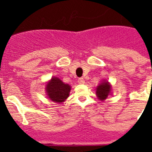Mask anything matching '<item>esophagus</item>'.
Listing matches in <instances>:
<instances>
[{"mask_svg":"<svg viewBox=\"0 0 152 152\" xmlns=\"http://www.w3.org/2000/svg\"><path fill=\"white\" fill-rule=\"evenodd\" d=\"M77 82L79 83V84H84V79L83 78V77H80V78H78V80H77Z\"/></svg>","mask_w":152,"mask_h":152,"instance_id":"1","label":"esophagus"}]
</instances>
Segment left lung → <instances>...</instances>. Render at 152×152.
Listing matches in <instances>:
<instances>
[{"label": "left lung", "mask_w": 152, "mask_h": 152, "mask_svg": "<svg viewBox=\"0 0 152 152\" xmlns=\"http://www.w3.org/2000/svg\"><path fill=\"white\" fill-rule=\"evenodd\" d=\"M96 94L100 100H104L110 94V85L107 81L101 83L96 88Z\"/></svg>", "instance_id": "8db88e82"}]
</instances>
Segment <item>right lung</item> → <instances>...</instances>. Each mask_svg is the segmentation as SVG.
I'll return each mask as SVG.
<instances>
[{
	"label": "right lung",
	"instance_id": "1",
	"mask_svg": "<svg viewBox=\"0 0 152 152\" xmlns=\"http://www.w3.org/2000/svg\"><path fill=\"white\" fill-rule=\"evenodd\" d=\"M71 87L64 84L58 77H52L46 85V92L49 98L56 103L64 101L69 96Z\"/></svg>",
	"mask_w": 152,
	"mask_h": 152
}]
</instances>
